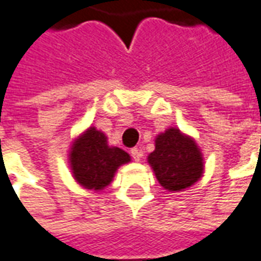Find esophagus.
<instances>
[{
    "instance_id": "34e87169",
    "label": "esophagus",
    "mask_w": 261,
    "mask_h": 261,
    "mask_svg": "<svg viewBox=\"0 0 261 261\" xmlns=\"http://www.w3.org/2000/svg\"><path fill=\"white\" fill-rule=\"evenodd\" d=\"M131 156H133V159H134L136 162H140L142 158V152L138 148H133V149H131Z\"/></svg>"
}]
</instances>
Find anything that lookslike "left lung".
Returning a JSON list of instances; mask_svg holds the SVG:
<instances>
[{
  "instance_id": "8db88e82",
  "label": "left lung",
  "mask_w": 261,
  "mask_h": 261,
  "mask_svg": "<svg viewBox=\"0 0 261 261\" xmlns=\"http://www.w3.org/2000/svg\"><path fill=\"white\" fill-rule=\"evenodd\" d=\"M148 164L161 186L173 193L194 185L204 172L201 151L196 141L173 127L155 138V151L148 155Z\"/></svg>"
}]
</instances>
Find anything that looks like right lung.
<instances>
[{"instance_id": "obj_1", "label": "right lung", "mask_w": 261, "mask_h": 261, "mask_svg": "<svg viewBox=\"0 0 261 261\" xmlns=\"http://www.w3.org/2000/svg\"><path fill=\"white\" fill-rule=\"evenodd\" d=\"M130 155L117 147H109L102 131L89 127L69 151V166L74 179L88 190L100 192L113 180L116 170L128 164Z\"/></svg>"}]
</instances>
